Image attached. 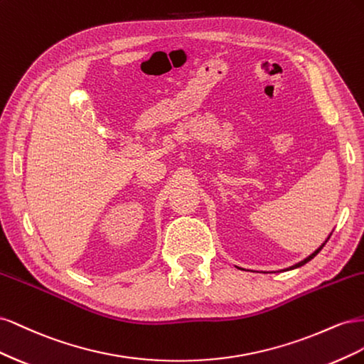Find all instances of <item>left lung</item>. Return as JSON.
Returning a JSON list of instances; mask_svg holds the SVG:
<instances>
[{
  "label": "left lung",
  "instance_id": "obj_1",
  "mask_svg": "<svg viewBox=\"0 0 364 364\" xmlns=\"http://www.w3.org/2000/svg\"><path fill=\"white\" fill-rule=\"evenodd\" d=\"M323 246H325V243H323V245H322L321 247H318V249H317L316 252H313L310 257H308V258H305V259H304V261H301V262H297V264H294V266H293V267H290V269H296V267H301V266H304V264H305V262H308V261H310V259H313V258H314V257L317 255V253L322 250V247H323Z\"/></svg>",
  "mask_w": 364,
  "mask_h": 364
}]
</instances>
